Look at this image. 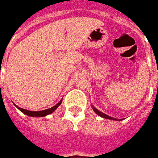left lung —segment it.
<instances>
[{
  "instance_id": "8db88e82",
  "label": "left lung",
  "mask_w": 158,
  "mask_h": 158,
  "mask_svg": "<svg viewBox=\"0 0 158 158\" xmlns=\"http://www.w3.org/2000/svg\"><path fill=\"white\" fill-rule=\"evenodd\" d=\"M92 108H93L94 112H95V113L97 114V115H99V116H101V117L103 118H105V119H108V120H121V119L120 120H119V119H116V118H113L112 117V116H108V115H106V114H104V112H101L100 111H99L98 109H96V108L94 107V106H92Z\"/></svg>"
}]
</instances>
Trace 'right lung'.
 <instances>
[{"mask_svg": "<svg viewBox=\"0 0 158 158\" xmlns=\"http://www.w3.org/2000/svg\"><path fill=\"white\" fill-rule=\"evenodd\" d=\"M62 100H63V99H61L60 101H59L56 105H54V107H52V108H48V109H46V110H43V111H37V112H34V111H29V110L19 108V107H18V106L15 105V104H14V105H15L16 107H17L20 111H21V112H23V113L26 114V115H27V116H34V117H42V116H47V115H49V114L54 112V110H56V108L60 105L61 103H62Z\"/></svg>", "mask_w": 158, "mask_h": 158, "instance_id": "obj_1", "label": "right lung"}]
</instances>
